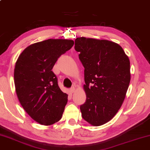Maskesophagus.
<instances>
[{"instance_id":"1","label":"esophagus","mask_w":150,"mask_h":150,"mask_svg":"<svg viewBox=\"0 0 150 150\" xmlns=\"http://www.w3.org/2000/svg\"><path fill=\"white\" fill-rule=\"evenodd\" d=\"M70 91L71 93H74V91H75V88L74 87V86L72 87V88H71L70 89Z\"/></svg>"}]
</instances>
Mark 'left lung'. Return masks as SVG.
<instances>
[{"label": "left lung", "mask_w": 150, "mask_h": 150, "mask_svg": "<svg viewBox=\"0 0 150 150\" xmlns=\"http://www.w3.org/2000/svg\"><path fill=\"white\" fill-rule=\"evenodd\" d=\"M74 48L84 67L82 116L92 126H102L123 104L130 82L129 58L118 44L106 40L77 38Z\"/></svg>", "instance_id": "1"}]
</instances>
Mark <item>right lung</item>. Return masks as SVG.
I'll return each instance as SVG.
<instances>
[{
    "instance_id": "obj_1",
    "label": "right lung",
    "mask_w": 150,
    "mask_h": 150,
    "mask_svg": "<svg viewBox=\"0 0 150 150\" xmlns=\"http://www.w3.org/2000/svg\"><path fill=\"white\" fill-rule=\"evenodd\" d=\"M74 44L72 40L48 39L28 46L17 59L14 71L17 96L27 114L39 124L52 125L62 116L68 95L59 88L52 70Z\"/></svg>"
}]
</instances>
